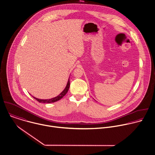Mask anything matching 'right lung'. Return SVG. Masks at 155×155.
Returning <instances> with one entry per match:
<instances>
[{
    "label": "right lung",
    "instance_id": "obj_1",
    "mask_svg": "<svg viewBox=\"0 0 155 155\" xmlns=\"http://www.w3.org/2000/svg\"><path fill=\"white\" fill-rule=\"evenodd\" d=\"M69 86H70V80L69 79L68 80V83H67V85L65 87V89L63 90V91L60 94L58 95L57 97H55V98H51V99H49V100H41V99H38L37 98H35L33 97L34 98H35L37 101H38L39 103H54L55 101H57L58 100H60V99H61L68 92V90H69Z\"/></svg>",
    "mask_w": 155,
    "mask_h": 155
}]
</instances>
